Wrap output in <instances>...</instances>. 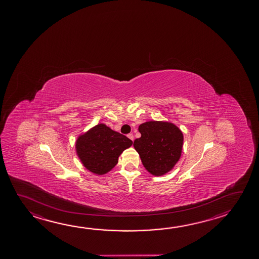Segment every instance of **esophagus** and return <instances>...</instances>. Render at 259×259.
<instances>
[{
	"mask_svg": "<svg viewBox=\"0 0 259 259\" xmlns=\"http://www.w3.org/2000/svg\"><path fill=\"white\" fill-rule=\"evenodd\" d=\"M128 138L130 139V140L134 141V139H135V137H134V135L133 134H129L127 136Z\"/></svg>",
	"mask_w": 259,
	"mask_h": 259,
	"instance_id": "obj_1",
	"label": "esophagus"
}]
</instances>
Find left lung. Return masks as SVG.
<instances>
[{
	"label": "left lung",
	"mask_w": 259,
	"mask_h": 259,
	"mask_svg": "<svg viewBox=\"0 0 259 259\" xmlns=\"http://www.w3.org/2000/svg\"><path fill=\"white\" fill-rule=\"evenodd\" d=\"M141 137L134 142L145 169L154 177L171 171L181 157L184 136L176 124L149 121L139 125Z\"/></svg>",
	"instance_id": "1"
}]
</instances>
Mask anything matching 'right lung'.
<instances>
[{
	"label": "right lung",
	"mask_w": 259,
	"mask_h": 259,
	"mask_svg": "<svg viewBox=\"0 0 259 259\" xmlns=\"http://www.w3.org/2000/svg\"><path fill=\"white\" fill-rule=\"evenodd\" d=\"M132 145L133 142L126 136L99 123L78 136L75 150L87 170L103 176L116 165L120 154Z\"/></svg>",
	"instance_id": "obj_1"
}]
</instances>
